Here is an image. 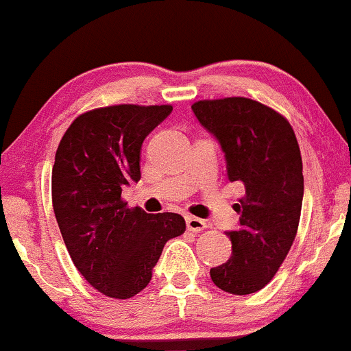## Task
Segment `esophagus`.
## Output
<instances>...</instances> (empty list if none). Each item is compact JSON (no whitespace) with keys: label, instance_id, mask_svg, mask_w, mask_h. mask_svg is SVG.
<instances>
[{"label":"esophagus","instance_id":"esophagus-1","mask_svg":"<svg viewBox=\"0 0 351 351\" xmlns=\"http://www.w3.org/2000/svg\"><path fill=\"white\" fill-rule=\"evenodd\" d=\"M186 223H187V230L194 231V233H201L202 230L208 228V225H206L204 219L194 218V216H189V218L186 219Z\"/></svg>","mask_w":351,"mask_h":351}]
</instances>
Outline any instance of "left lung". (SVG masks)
Instances as JSON below:
<instances>
[{"instance_id": "1", "label": "left lung", "mask_w": 351, "mask_h": 351, "mask_svg": "<svg viewBox=\"0 0 351 351\" xmlns=\"http://www.w3.org/2000/svg\"><path fill=\"white\" fill-rule=\"evenodd\" d=\"M193 111L221 143L228 180L245 191L234 204L240 228L226 233L233 254L209 274L221 291L254 294L272 280L298 234L304 194L298 138L284 114L243 96L196 101Z\"/></svg>"}]
</instances>
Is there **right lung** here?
<instances>
[{
  "mask_svg": "<svg viewBox=\"0 0 351 351\" xmlns=\"http://www.w3.org/2000/svg\"><path fill=\"white\" fill-rule=\"evenodd\" d=\"M171 104H113L79 114L52 169V204L75 269L101 294L130 299L147 287L164 245L186 231L176 213L130 208L121 189L140 180V149Z\"/></svg>",
  "mask_w": 351,
  "mask_h": 351,
  "instance_id": "right-lung-1",
  "label": "right lung"
}]
</instances>
